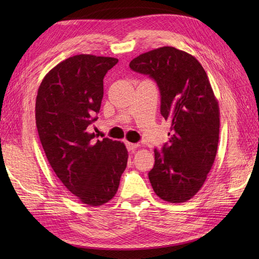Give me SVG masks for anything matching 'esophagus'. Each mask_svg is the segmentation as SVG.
<instances>
[{
	"instance_id": "obj_1",
	"label": "esophagus",
	"mask_w": 259,
	"mask_h": 259,
	"mask_svg": "<svg viewBox=\"0 0 259 259\" xmlns=\"http://www.w3.org/2000/svg\"><path fill=\"white\" fill-rule=\"evenodd\" d=\"M125 146H126V149H128L129 151H135L137 148L139 147L137 144H131V142H128V141L125 142Z\"/></svg>"
}]
</instances>
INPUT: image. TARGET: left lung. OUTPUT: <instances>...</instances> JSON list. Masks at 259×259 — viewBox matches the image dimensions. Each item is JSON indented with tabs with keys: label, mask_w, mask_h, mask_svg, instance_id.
Wrapping results in <instances>:
<instances>
[{
	"label": "left lung",
	"mask_w": 259,
	"mask_h": 259,
	"mask_svg": "<svg viewBox=\"0 0 259 259\" xmlns=\"http://www.w3.org/2000/svg\"><path fill=\"white\" fill-rule=\"evenodd\" d=\"M129 65L157 82L161 115L171 122L169 144L155 149L153 191L168 202H185L205 184L217 153L221 121L210 82L195 57L174 47L142 53Z\"/></svg>",
	"instance_id": "left-lung-1"
}]
</instances>
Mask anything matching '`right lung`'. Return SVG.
<instances>
[{
  "instance_id": "obj_1",
  "label": "right lung",
  "mask_w": 259,
  "mask_h": 259,
  "mask_svg": "<svg viewBox=\"0 0 259 259\" xmlns=\"http://www.w3.org/2000/svg\"><path fill=\"white\" fill-rule=\"evenodd\" d=\"M118 59L79 54L43 78L35 101L38 137L48 161L71 194L89 206H101L117 194L128 162L123 142L96 141L89 125L98 119L103 78Z\"/></svg>"
}]
</instances>
